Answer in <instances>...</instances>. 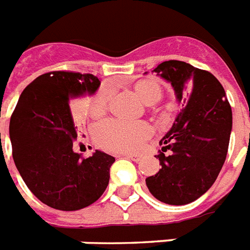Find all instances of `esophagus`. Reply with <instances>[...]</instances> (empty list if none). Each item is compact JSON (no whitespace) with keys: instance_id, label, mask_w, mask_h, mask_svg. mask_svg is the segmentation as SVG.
Here are the masks:
<instances>
[{"instance_id":"obj_1","label":"esophagus","mask_w":250,"mask_h":250,"mask_svg":"<svg viewBox=\"0 0 250 250\" xmlns=\"http://www.w3.org/2000/svg\"><path fill=\"white\" fill-rule=\"evenodd\" d=\"M125 158H129L131 161H135V162H139L141 161V156L140 154H131V153H127V154H123Z\"/></svg>"}]
</instances>
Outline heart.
I'll list each match as a JSON object with an SVG mask.
<instances>
[{
    "mask_svg": "<svg viewBox=\"0 0 250 250\" xmlns=\"http://www.w3.org/2000/svg\"><path fill=\"white\" fill-rule=\"evenodd\" d=\"M135 90L145 104H154L160 100L161 88L153 82H140ZM111 97L109 86H102L94 94L89 104V113L100 115L106 110ZM94 141L101 148L111 152H133L141 148L145 140L152 135V127L145 122H125L106 119L94 125L92 129Z\"/></svg>",
    "mask_w": 250,
    "mask_h": 250,
    "instance_id": "obj_1",
    "label": "heart"
}]
</instances>
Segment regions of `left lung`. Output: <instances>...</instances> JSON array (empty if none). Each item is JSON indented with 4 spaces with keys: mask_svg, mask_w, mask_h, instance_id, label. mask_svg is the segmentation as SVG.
Masks as SVG:
<instances>
[{
    "mask_svg": "<svg viewBox=\"0 0 250 250\" xmlns=\"http://www.w3.org/2000/svg\"><path fill=\"white\" fill-rule=\"evenodd\" d=\"M153 71L170 82L182 102L171 129L160 141L162 167L146 178L149 192L168 205H186L213 186L229 150L232 111L219 80L182 61H166ZM170 150L166 156L163 153Z\"/></svg>",
    "mask_w": 250,
    "mask_h": 250,
    "instance_id": "1",
    "label": "left lung"
}]
</instances>
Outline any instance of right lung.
I'll use <instances>...</instances> for the list:
<instances>
[{
  "label": "right lung",
  "instance_id": "obj_1",
  "mask_svg": "<svg viewBox=\"0 0 250 250\" xmlns=\"http://www.w3.org/2000/svg\"><path fill=\"white\" fill-rule=\"evenodd\" d=\"M98 86L92 74L46 72L25 86L10 119L15 166L29 190L53 209L86 208L109 184L114 157L96 150L84 158L72 150L78 127L70 100Z\"/></svg>",
  "mask_w": 250,
  "mask_h": 250
}]
</instances>
